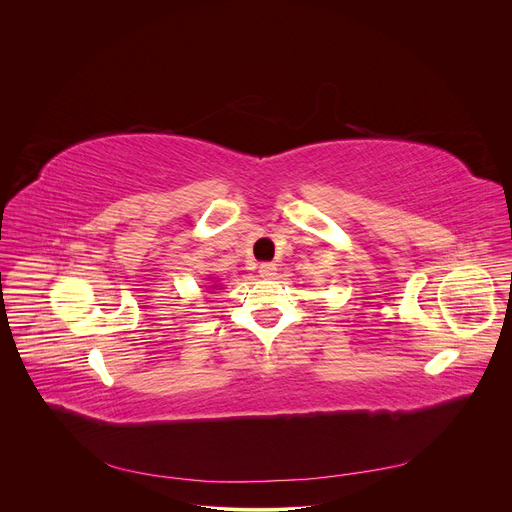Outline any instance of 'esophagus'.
I'll return each mask as SVG.
<instances>
[{
    "instance_id": "1",
    "label": "esophagus",
    "mask_w": 512,
    "mask_h": 512,
    "mask_svg": "<svg viewBox=\"0 0 512 512\" xmlns=\"http://www.w3.org/2000/svg\"><path fill=\"white\" fill-rule=\"evenodd\" d=\"M259 273L265 279H273L277 275V265L275 263H261L259 265Z\"/></svg>"
}]
</instances>
